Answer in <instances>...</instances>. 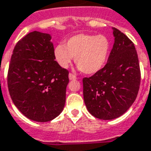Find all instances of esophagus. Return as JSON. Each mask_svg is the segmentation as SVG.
<instances>
[{
    "instance_id": "34e87169",
    "label": "esophagus",
    "mask_w": 151,
    "mask_h": 151,
    "mask_svg": "<svg viewBox=\"0 0 151 151\" xmlns=\"http://www.w3.org/2000/svg\"><path fill=\"white\" fill-rule=\"evenodd\" d=\"M69 79H70V81H72V80H76L77 79V77L75 75H73V73H70L69 74Z\"/></svg>"
}]
</instances>
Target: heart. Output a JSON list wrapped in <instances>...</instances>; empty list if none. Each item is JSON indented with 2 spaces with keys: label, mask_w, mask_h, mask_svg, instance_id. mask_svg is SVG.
Masks as SVG:
<instances>
[{
  "label": "heart",
  "mask_w": 151,
  "mask_h": 151,
  "mask_svg": "<svg viewBox=\"0 0 151 151\" xmlns=\"http://www.w3.org/2000/svg\"><path fill=\"white\" fill-rule=\"evenodd\" d=\"M109 39L102 34L79 33L53 50L56 61L66 69L75 58L77 66L86 74H95L106 65L110 53Z\"/></svg>",
  "instance_id": "heart-1"
}]
</instances>
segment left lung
<instances>
[{
  "label": "left lung",
  "instance_id": "8db88e82",
  "mask_svg": "<svg viewBox=\"0 0 151 151\" xmlns=\"http://www.w3.org/2000/svg\"><path fill=\"white\" fill-rule=\"evenodd\" d=\"M112 29L114 43L106 65L82 80L87 110L102 120H112L127 112L137 98L141 81L134 45L121 31Z\"/></svg>",
  "mask_w": 151,
  "mask_h": 151
}]
</instances>
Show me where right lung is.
Segmentation results:
<instances>
[{
  "label": "right lung",
  "instance_id": "obj_1",
  "mask_svg": "<svg viewBox=\"0 0 151 151\" xmlns=\"http://www.w3.org/2000/svg\"><path fill=\"white\" fill-rule=\"evenodd\" d=\"M52 37L33 31L17 43L8 72L13 103L30 120L45 122L62 112L69 72L55 61Z\"/></svg>",
  "mask_w": 151,
  "mask_h": 151
}]
</instances>
